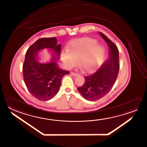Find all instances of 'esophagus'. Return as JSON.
Wrapping results in <instances>:
<instances>
[{
    "label": "esophagus",
    "instance_id": "esophagus-1",
    "mask_svg": "<svg viewBox=\"0 0 147 147\" xmlns=\"http://www.w3.org/2000/svg\"><path fill=\"white\" fill-rule=\"evenodd\" d=\"M71 74L73 76H74V77H76V76H79V74H76V73H75V72H71Z\"/></svg>",
    "mask_w": 147,
    "mask_h": 147
}]
</instances>
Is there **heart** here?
Segmentation results:
<instances>
[{
  "label": "heart",
  "mask_w": 147,
  "mask_h": 147,
  "mask_svg": "<svg viewBox=\"0 0 147 147\" xmlns=\"http://www.w3.org/2000/svg\"><path fill=\"white\" fill-rule=\"evenodd\" d=\"M104 53L103 46L96 40L82 38L70 43L67 51L61 53V60L65 66L70 69L75 66L79 59V66L85 71L91 72L98 67Z\"/></svg>",
  "instance_id": "heart-1"
}]
</instances>
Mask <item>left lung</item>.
I'll return each instance as SVG.
<instances>
[{
	"label": "left lung",
	"instance_id": "1",
	"mask_svg": "<svg viewBox=\"0 0 147 147\" xmlns=\"http://www.w3.org/2000/svg\"><path fill=\"white\" fill-rule=\"evenodd\" d=\"M99 33L107 43L109 59L95 73L85 76L83 86L78 88V91L83 98L89 101L97 100L109 92L117 80L120 68L117 47L104 34Z\"/></svg>",
	"mask_w": 147,
	"mask_h": 147
}]
</instances>
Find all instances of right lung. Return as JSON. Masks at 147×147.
Segmentation results:
<instances>
[{
	"label": "right lung",
	"instance_id": "1",
	"mask_svg": "<svg viewBox=\"0 0 147 147\" xmlns=\"http://www.w3.org/2000/svg\"><path fill=\"white\" fill-rule=\"evenodd\" d=\"M45 48L51 51L53 59L41 63L37 56ZM61 52V45L57 43L56 37L39 39L27 50L23 67V78L28 90L36 98L42 101L53 98L59 90L62 78L69 74L61 69L56 61L59 59Z\"/></svg>",
	"mask_w": 147,
	"mask_h": 147
}]
</instances>
